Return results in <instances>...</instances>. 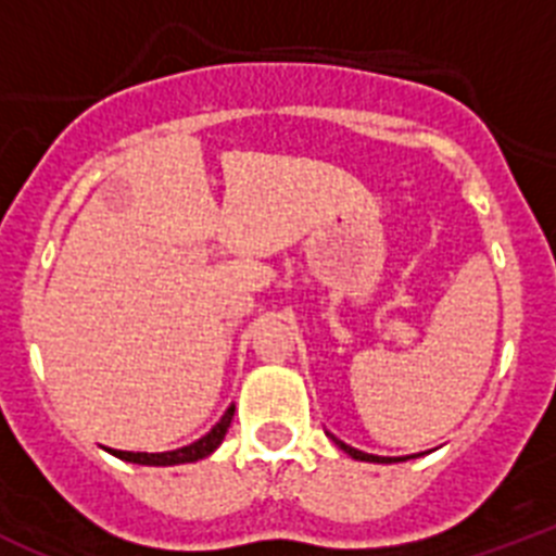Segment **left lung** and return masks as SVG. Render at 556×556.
<instances>
[{
	"label": "left lung",
	"mask_w": 556,
	"mask_h": 556,
	"mask_svg": "<svg viewBox=\"0 0 556 556\" xmlns=\"http://www.w3.org/2000/svg\"><path fill=\"white\" fill-rule=\"evenodd\" d=\"M333 440V443L339 445V448L345 451L348 456H353V459H358V462H378V465H392V462H406V459H412V456H376V454H365V451H358V448H353V445H348V443H342V440H337V437L333 434H328Z\"/></svg>",
	"instance_id": "left-lung-1"
}]
</instances>
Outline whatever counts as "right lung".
<instances>
[{
    "label": "right lung",
    "instance_id": "right-lung-1",
    "mask_svg": "<svg viewBox=\"0 0 556 556\" xmlns=\"http://www.w3.org/2000/svg\"><path fill=\"white\" fill-rule=\"evenodd\" d=\"M236 406H228L223 417H219V424L203 434L200 440H194L191 445H184V448L175 451H161V454H147V451H116V448H105L108 454H113L116 459L132 462V465H152V468H169V465H186V462H200L205 456H211L214 451L223 445L225 434H228V426L233 420Z\"/></svg>",
    "mask_w": 556,
    "mask_h": 556
}]
</instances>
